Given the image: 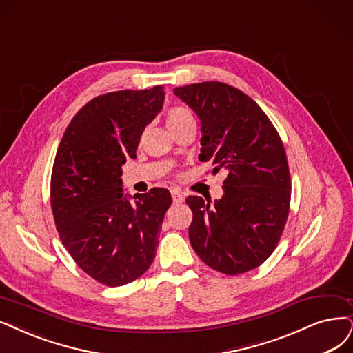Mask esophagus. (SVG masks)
I'll return each mask as SVG.
<instances>
[{
    "label": "esophagus",
    "mask_w": 353,
    "mask_h": 353,
    "mask_svg": "<svg viewBox=\"0 0 353 353\" xmlns=\"http://www.w3.org/2000/svg\"><path fill=\"white\" fill-rule=\"evenodd\" d=\"M172 198H173V203H181V202H183V194H181L177 189L172 190Z\"/></svg>",
    "instance_id": "34e87169"
}]
</instances>
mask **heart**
<instances>
[{"instance_id":"b5f03b06","label":"heart","mask_w":353,"mask_h":353,"mask_svg":"<svg viewBox=\"0 0 353 353\" xmlns=\"http://www.w3.org/2000/svg\"><path fill=\"white\" fill-rule=\"evenodd\" d=\"M189 119H193L192 113L188 109L181 108V106L172 108V109L167 112V116H165V122H167L168 129L170 128H174V126H177L180 123H183V122H186Z\"/></svg>"}]
</instances>
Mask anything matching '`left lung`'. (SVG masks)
<instances>
[{"label":"left lung","mask_w":353,"mask_h":353,"mask_svg":"<svg viewBox=\"0 0 353 353\" xmlns=\"http://www.w3.org/2000/svg\"><path fill=\"white\" fill-rule=\"evenodd\" d=\"M174 94L201 119V161L227 172L224 194L212 205L186 198L193 219L189 239L210 268L240 275L262 265L282 236L291 202V177L282 139L259 104L236 87L205 81Z\"/></svg>","instance_id":"1"}]
</instances>
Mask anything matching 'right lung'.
Instances as JSON below:
<instances>
[{
  "label": "right lung",
  "mask_w": 353,
  "mask_h": 353,
  "mask_svg": "<svg viewBox=\"0 0 353 353\" xmlns=\"http://www.w3.org/2000/svg\"><path fill=\"white\" fill-rule=\"evenodd\" d=\"M164 88L121 90L90 100L72 117L50 177L59 239L87 275L108 286L138 279L151 266L170 192L123 193L122 165L135 159L143 129L159 114Z\"/></svg>",
  "instance_id": "1"
}]
</instances>
